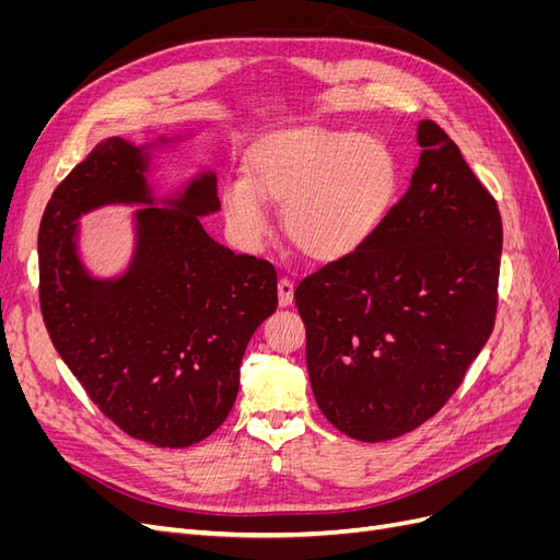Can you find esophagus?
I'll use <instances>...</instances> for the list:
<instances>
[{"label":"esophagus","mask_w":560,"mask_h":560,"mask_svg":"<svg viewBox=\"0 0 560 560\" xmlns=\"http://www.w3.org/2000/svg\"><path fill=\"white\" fill-rule=\"evenodd\" d=\"M292 301H294V284H292V280L280 278L278 280V303H280L282 308H287V306H292Z\"/></svg>","instance_id":"esophagus-1"}]
</instances>
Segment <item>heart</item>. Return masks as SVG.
<instances>
[{"label": "heart", "mask_w": 560, "mask_h": 560, "mask_svg": "<svg viewBox=\"0 0 560 560\" xmlns=\"http://www.w3.org/2000/svg\"><path fill=\"white\" fill-rule=\"evenodd\" d=\"M399 186L395 151L376 135L303 130L264 144L249 163V177L224 184L222 210L243 243L259 245L270 231L266 202L282 206L290 243L331 264L376 238Z\"/></svg>", "instance_id": "b5f03b06"}]
</instances>
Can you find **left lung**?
<instances>
[{"mask_svg":"<svg viewBox=\"0 0 560 560\" xmlns=\"http://www.w3.org/2000/svg\"><path fill=\"white\" fill-rule=\"evenodd\" d=\"M409 191L376 238L294 292L315 401L358 442L432 418L493 331L502 254L498 202L460 149L422 118Z\"/></svg>","mask_w":560,"mask_h":560,"instance_id":"left-lung-1","label":"left lung"}]
</instances>
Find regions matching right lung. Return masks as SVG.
Instances as JSON below:
<instances>
[{
    "mask_svg": "<svg viewBox=\"0 0 560 560\" xmlns=\"http://www.w3.org/2000/svg\"><path fill=\"white\" fill-rule=\"evenodd\" d=\"M105 138L50 196L39 226V303L62 362L112 422L140 442L186 448L231 413L252 334L278 308L276 268L202 229L219 212L217 175L198 167L175 191L151 184L163 149ZM131 213L125 266L100 277L80 249V217Z\"/></svg>",
    "mask_w": 560,
    "mask_h": 560,
    "instance_id": "obj_1",
    "label": "right lung"
}]
</instances>
